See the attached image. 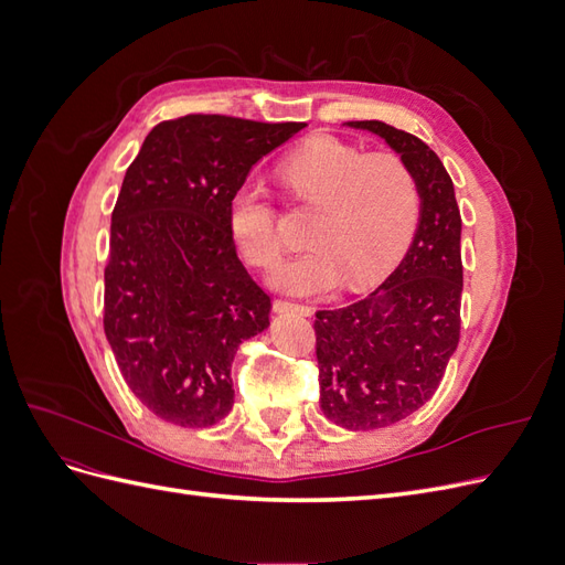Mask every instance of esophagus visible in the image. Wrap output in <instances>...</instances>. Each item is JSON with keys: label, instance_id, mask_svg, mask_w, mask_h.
I'll use <instances>...</instances> for the list:
<instances>
[{"label": "esophagus", "instance_id": "esophagus-1", "mask_svg": "<svg viewBox=\"0 0 565 565\" xmlns=\"http://www.w3.org/2000/svg\"><path fill=\"white\" fill-rule=\"evenodd\" d=\"M273 311H276V313H297V316H303V318H309V316L313 313L311 306L295 303V301H285V299H276V301H273Z\"/></svg>", "mask_w": 565, "mask_h": 565}]
</instances>
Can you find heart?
Returning a JSON list of instances; mask_svg holds the SVG:
<instances>
[{"label":"heart","mask_w":565,"mask_h":565,"mask_svg":"<svg viewBox=\"0 0 565 565\" xmlns=\"http://www.w3.org/2000/svg\"><path fill=\"white\" fill-rule=\"evenodd\" d=\"M287 198L318 210L306 233L309 249L270 273L287 295L316 297L344 282L365 289L382 282L417 231L422 195L413 169L391 152H374L332 136H316L280 162ZM233 241L256 268L282 254L278 214L259 183H241L228 202Z\"/></svg>","instance_id":"obj_1"}]
</instances>
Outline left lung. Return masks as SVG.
<instances>
[{
  "mask_svg": "<svg viewBox=\"0 0 565 565\" xmlns=\"http://www.w3.org/2000/svg\"><path fill=\"white\" fill-rule=\"evenodd\" d=\"M398 152L422 195L419 224L398 268L365 299L316 313L320 407L351 431L382 429L434 396L459 341L461 216L455 185L417 136L380 119L347 122Z\"/></svg>",
  "mask_w": 565,
  "mask_h": 565,
  "instance_id": "obj_1",
  "label": "left lung"
}]
</instances>
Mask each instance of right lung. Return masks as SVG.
Segmentation results:
<instances>
[{"label":"right lung","instance_id":"add662e5","mask_svg":"<svg viewBox=\"0 0 565 565\" xmlns=\"http://www.w3.org/2000/svg\"><path fill=\"white\" fill-rule=\"evenodd\" d=\"M301 122L226 115L167 119L129 164L110 224L104 330L152 415L212 426L233 407L231 365L268 328L270 297L237 259L228 202Z\"/></svg>","mask_w":565,"mask_h":565}]
</instances>
